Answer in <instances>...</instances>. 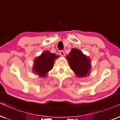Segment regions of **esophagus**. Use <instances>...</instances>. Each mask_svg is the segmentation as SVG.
<instances>
[{"mask_svg":"<svg viewBox=\"0 0 120 120\" xmlns=\"http://www.w3.org/2000/svg\"><path fill=\"white\" fill-rule=\"evenodd\" d=\"M60 55L61 56H65V52H64V51L63 50H61V51H60Z\"/></svg>","mask_w":120,"mask_h":120,"instance_id":"obj_1","label":"esophagus"}]
</instances>
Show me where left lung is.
<instances>
[{"instance_id":"left-lung-1","label":"left lung","mask_w":120,"mask_h":120,"mask_svg":"<svg viewBox=\"0 0 120 120\" xmlns=\"http://www.w3.org/2000/svg\"><path fill=\"white\" fill-rule=\"evenodd\" d=\"M66 58L76 77L84 78L90 74V57L84 55L81 50L73 48L69 55L66 56Z\"/></svg>"}]
</instances>
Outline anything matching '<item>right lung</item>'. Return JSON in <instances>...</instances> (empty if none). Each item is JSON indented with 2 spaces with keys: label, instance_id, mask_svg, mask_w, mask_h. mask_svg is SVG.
I'll return each mask as SVG.
<instances>
[{
  "label": "right lung",
  "instance_id": "right-lung-1",
  "mask_svg": "<svg viewBox=\"0 0 120 120\" xmlns=\"http://www.w3.org/2000/svg\"><path fill=\"white\" fill-rule=\"evenodd\" d=\"M59 57L54 53L45 51L34 60L33 71L34 73L40 78L46 77L49 71L52 69L54 61Z\"/></svg>",
  "mask_w": 120,
  "mask_h": 120
}]
</instances>
